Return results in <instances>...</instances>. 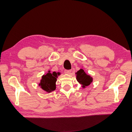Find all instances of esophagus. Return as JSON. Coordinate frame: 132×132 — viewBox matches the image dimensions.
I'll return each mask as SVG.
<instances>
[{
	"label": "esophagus",
	"mask_w": 132,
	"mask_h": 132,
	"mask_svg": "<svg viewBox=\"0 0 132 132\" xmlns=\"http://www.w3.org/2000/svg\"><path fill=\"white\" fill-rule=\"evenodd\" d=\"M71 71H72L71 70H65V73H66V74H70Z\"/></svg>",
	"instance_id": "1"
}]
</instances>
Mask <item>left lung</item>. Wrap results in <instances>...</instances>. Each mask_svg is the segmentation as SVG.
Here are the masks:
<instances>
[{"instance_id":"obj_1","label":"left lung","mask_w":132,"mask_h":132,"mask_svg":"<svg viewBox=\"0 0 132 132\" xmlns=\"http://www.w3.org/2000/svg\"><path fill=\"white\" fill-rule=\"evenodd\" d=\"M76 79L77 81L82 85V87L85 88L90 85L93 82V78L90 76L88 75L83 69H80L76 73Z\"/></svg>"}]
</instances>
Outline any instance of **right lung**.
<instances>
[{"instance_id":"obj_1","label":"right lung","mask_w":132,"mask_h":132,"mask_svg":"<svg viewBox=\"0 0 132 132\" xmlns=\"http://www.w3.org/2000/svg\"><path fill=\"white\" fill-rule=\"evenodd\" d=\"M60 75V72H53L51 73L49 71L48 73L42 76L40 83L39 86L44 90L48 93H50L56 89V82L57 80V76Z\"/></svg>"}]
</instances>
